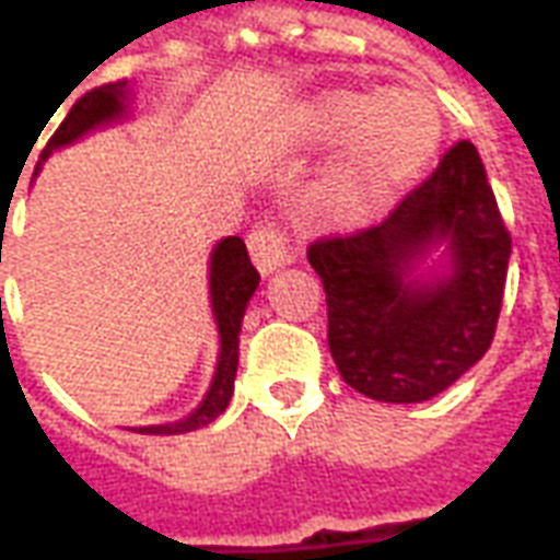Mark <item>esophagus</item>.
<instances>
[{"label":"esophagus","mask_w":560,"mask_h":560,"mask_svg":"<svg viewBox=\"0 0 560 560\" xmlns=\"http://www.w3.org/2000/svg\"><path fill=\"white\" fill-rule=\"evenodd\" d=\"M248 255L255 260V267L260 276H269L279 267H288L296 260L293 248L284 240V233H279L276 228H255L248 233Z\"/></svg>","instance_id":"obj_1"}]
</instances>
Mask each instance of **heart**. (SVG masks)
Here are the masks:
<instances>
[{"label": "heart", "instance_id": "heart-1", "mask_svg": "<svg viewBox=\"0 0 560 560\" xmlns=\"http://www.w3.org/2000/svg\"><path fill=\"white\" fill-rule=\"evenodd\" d=\"M305 135L312 140L348 135V147L324 188V200L336 212L360 215L432 159L441 140V116L420 92L387 90L375 98L329 92L308 104Z\"/></svg>", "mask_w": 560, "mask_h": 560}]
</instances>
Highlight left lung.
<instances>
[{
	"label": "left lung",
	"mask_w": 560,
	"mask_h": 560,
	"mask_svg": "<svg viewBox=\"0 0 560 560\" xmlns=\"http://www.w3.org/2000/svg\"><path fill=\"white\" fill-rule=\"evenodd\" d=\"M506 260L510 233L468 140L381 224L312 245L345 384L393 405L456 384L492 345Z\"/></svg>",
	"instance_id": "obj_1"
}]
</instances>
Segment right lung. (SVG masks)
Returning a JSON list of instances; mask_svg holds the SVG:
<instances>
[{"label":"right lung","mask_w":560,"mask_h":560,"mask_svg":"<svg viewBox=\"0 0 560 560\" xmlns=\"http://www.w3.org/2000/svg\"><path fill=\"white\" fill-rule=\"evenodd\" d=\"M135 114V92L128 86V80L119 83H107L98 90L86 92L83 98L74 102L62 119V126L56 128V135L47 140L35 176L42 171V164L56 149H66L78 143L98 128L126 122ZM257 269L248 260L245 243L240 236H224L209 252V303H212V317H215V329H219V360H215V372L209 381L207 396L200 399L195 411L183 417V420L159 422V425H140L135 432L140 434H183L203 429L209 422L224 413L231 405L233 381H236V365H240V329H243L245 308L248 300L257 291Z\"/></svg>","instance_id":"right-lung-1"}]
</instances>
